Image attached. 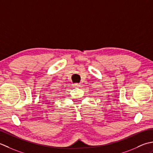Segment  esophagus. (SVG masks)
<instances>
[{
	"mask_svg": "<svg viewBox=\"0 0 153 153\" xmlns=\"http://www.w3.org/2000/svg\"><path fill=\"white\" fill-rule=\"evenodd\" d=\"M73 85L74 86H76V87H80V83H74Z\"/></svg>",
	"mask_w": 153,
	"mask_h": 153,
	"instance_id": "34e87169",
	"label": "esophagus"
}]
</instances>
